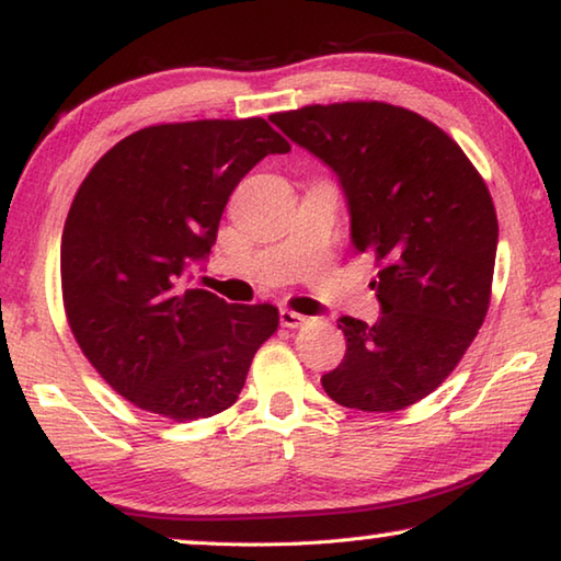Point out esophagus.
Returning a JSON list of instances; mask_svg holds the SVG:
<instances>
[{"label": "esophagus", "instance_id": "1", "mask_svg": "<svg viewBox=\"0 0 561 561\" xmlns=\"http://www.w3.org/2000/svg\"><path fill=\"white\" fill-rule=\"evenodd\" d=\"M306 323H308V318L296 313V310H290V308L280 310V325L283 328H302Z\"/></svg>", "mask_w": 561, "mask_h": 561}]
</instances>
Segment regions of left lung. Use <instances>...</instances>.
I'll return each mask as SVG.
<instances>
[{
  "label": "left lung",
  "mask_w": 561,
  "mask_h": 561,
  "mask_svg": "<svg viewBox=\"0 0 561 561\" xmlns=\"http://www.w3.org/2000/svg\"><path fill=\"white\" fill-rule=\"evenodd\" d=\"M343 183L353 243L373 253L378 323L343 316V363L320 378L337 405L392 412L437 390L484 323L497 214L490 188L443 128L385 101L273 114Z\"/></svg>",
  "instance_id": "1"
}]
</instances>
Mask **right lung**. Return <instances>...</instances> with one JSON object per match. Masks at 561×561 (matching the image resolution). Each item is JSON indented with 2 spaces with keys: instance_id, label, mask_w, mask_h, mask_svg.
Returning a JSON list of instances; mask_svg holds the SVG:
<instances>
[{
  "instance_id": "right-lung-1",
  "label": "right lung",
  "mask_w": 561,
  "mask_h": 561,
  "mask_svg": "<svg viewBox=\"0 0 561 561\" xmlns=\"http://www.w3.org/2000/svg\"><path fill=\"white\" fill-rule=\"evenodd\" d=\"M288 151L261 116L156 124L81 181L61 233L64 313L87 360L136 408L188 422L241 394L278 308L226 302L186 273L245 173Z\"/></svg>"
}]
</instances>
